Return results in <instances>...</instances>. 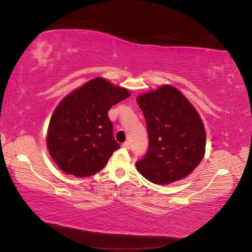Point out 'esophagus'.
Here are the masks:
<instances>
[{
    "label": "esophagus",
    "instance_id": "obj_1",
    "mask_svg": "<svg viewBox=\"0 0 252 252\" xmlns=\"http://www.w3.org/2000/svg\"><path fill=\"white\" fill-rule=\"evenodd\" d=\"M122 147L125 148V149H129V148H130V143L125 142V143H123V145H122Z\"/></svg>",
    "mask_w": 252,
    "mask_h": 252
}]
</instances>
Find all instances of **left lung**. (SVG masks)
<instances>
[{
	"label": "left lung",
	"instance_id": "8db88e82",
	"mask_svg": "<svg viewBox=\"0 0 252 252\" xmlns=\"http://www.w3.org/2000/svg\"><path fill=\"white\" fill-rule=\"evenodd\" d=\"M148 151L135 163L138 172L156 185H169L191 174L203 159L206 130L194 106L177 88L164 85L139 95Z\"/></svg>",
	"mask_w": 252,
	"mask_h": 252
}]
</instances>
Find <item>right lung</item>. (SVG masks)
Returning <instances> with one entry per match:
<instances>
[{"label": "right lung", "mask_w": 252, "mask_h": 252, "mask_svg": "<svg viewBox=\"0 0 252 252\" xmlns=\"http://www.w3.org/2000/svg\"><path fill=\"white\" fill-rule=\"evenodd\" d=\"M128 96L125 88L96 77L60 101L50 121L46 146L61 171L87 177L107 164L120 148L108 111Z\"/></svg>", "instance_id": "obj_1"}]
</instances>
